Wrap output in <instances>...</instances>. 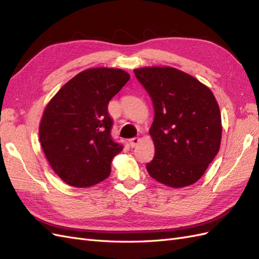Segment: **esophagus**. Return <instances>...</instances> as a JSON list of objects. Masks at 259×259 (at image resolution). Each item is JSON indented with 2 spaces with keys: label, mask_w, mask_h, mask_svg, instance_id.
Here are the masks:
<instances>
[{
  "label": "esophagus",
  "mask_w": 259,
  "mask_h": 259,
  "mask_svg": "<svg viewBox=\"0 0 259 259\" xmlns=\"http://www.w3.org/2000/svg\"><path fill=\"white\" fill-rule=\"evenodd\" d=\"M140 143V139L138 137H135V138H132L130 139V145L132 148H135L138 144Z\"/></svg>",
  "instance_id": "34e87169"
}]
</instances>
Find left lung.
<instances>
[{
    "label": "left lung",
    "instance_id": "1",
    "mask_svg": "<svg viewBox=\"0 0 259 259\" xmlns=\"http://www.w3.org/2000/svg\"><path fill=\"white\" fill-rule=\"evenodd\" d=\"M151 97L154 144L149 175L170 188L190 186L205 173L222 143V115L214 94L192 75L173 67L134 70Z\"/></svg>",
    "mask_w": 259,
    "mask_h": 259
}]
</instances>
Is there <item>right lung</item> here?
<instances>
[{"label": "right lung", "instance_id": "obj_1", "mask_svg": "<svg viewBox=\"0 0 259 259\" xmlns=\"http://www.w3.org/2000/svg\"><path fill=\"white\" fill-rule=\"evenodd\" d=\"M130 77L122 69H86L46 105L38 137L50 165L66 184L88 188L110 175L111 161L123 148L111 138L108 104Z\"/></svg>", "mask_w": 259, "mask_h": 259}]
</instances>
